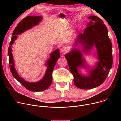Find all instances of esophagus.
<instances>
[{"label": "esophagus", "instance_id": "1", "mask_svg": "<svg viewBox=\"0 0 121 121\" xmlns=\"http://www.w3.org/2000/svg\"><path fill=\"white\" fill-rule=\"evenodd\" d=\"M61 50V52L62 53H65L67 51V48L65 46H63V47H62Z\"/></svg>", "mask_w": 121, "mask_h": 121}]
</instances>
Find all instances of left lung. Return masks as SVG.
Returning a JSON list of instances; mask_svg holds the SVG:
<instances>
[{"mask_svg":"<svg viewBox=\"0 0 121 121\" xmlns=\"http://www.w3.org/2000/svg\"><path fill=\"white\" fill-rule=\"evenodd\" d=\"M88 18L91 22L84 33H80L78 36L75 45L80 43L84 46V51L86 52L95 45L99 60L97 66L90 71L89 76H82L78 71V67L84 66L85 62L79 50L73 49L65 56L69 68L74 77L76 87L85 90L95 88L102 84L109 74L113 61L112 44L106 26L98 17L91 16Z\"/></svg>","mask_w":121,"mask_h":121,"instance_id":"8db88e82","label":"left lung"}]
</instances>
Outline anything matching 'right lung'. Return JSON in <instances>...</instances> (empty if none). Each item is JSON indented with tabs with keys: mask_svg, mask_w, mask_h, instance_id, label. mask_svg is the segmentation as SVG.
<instances>
[{
	"mask_svg": "<svg viewBox=\"0 0 121 121\" xmlns=\"http://www.w3.org/2000/svg\"><path fill=\"white\" fill-rule=\"evenodd\" d=\"M42 19V17L41 16H27L22 19L16 27L12 33L11 42L8 49L9 68L12 75L26 89L34 92L42 91L46 90L50 87L52 80V73L58 58L60 57L59 51L57 49L51 54L50 58L46 63L47 69L43 78L37 82L30 83L25 81L20 77L16 72L14 67L13 57L11 52V45L16 40L18 35L32 28L33 26L37 25Z\"/></svg>",
	"mask_w": 121,
	"mask_h": 121,
	"instance_id": "obj_1",
	"label": "right lung"
}]
</instances>
